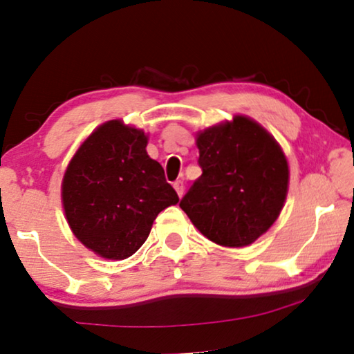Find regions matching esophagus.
<instances>
[{
  "instance_id": "34e87169",
  "label": "esophagus",
  "mask_w": 354,
  "mask_h": 354,
  "mask_svg": "<svg viewBox=\"0 0 354 354\" xmlns=\"http://www.w3.org/2000/svg\"><path fill=\"white\" fill-rule=\"evenodd\" d=\"M173 187H175V191H176V194L179 195V197H183V194H184V183L183 181H176L175 184H173Z\"/></svg>"
}]
</instances>
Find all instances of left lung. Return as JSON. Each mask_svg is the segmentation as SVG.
I'll list each match as a JSON object with an SVG mask.
<instances>
[{"label": "left lung", "instance_id": "left-lung-1", "mask_svg": "<svg viewBox=\"0 0 354 354\" xmlns=\"http://www.w3.org/2000/svg\"><path fill=\"white\" fill-rule=\"evenodd\" d=\"M197 147L202 176L179 207L214 243L251 245L270 229L286 200L289 168L281 147L245 115L200 131Z\"/></svg>", "mask_w": 354, "mask_h": 354}]
</instances>
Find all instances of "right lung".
<instances>
[{
    "instance_id": "obj_1",
    "label": "right lung",
    "mask_w": 354,
    "mask_h": 354,
    "mask_svg": "<svg viewBox=\"0 0 354 354\" xmlns=\"http://www.w3.org/2000/svg\"><path fill=\"white\" fill-rule=\"evenodd\" d=\"M143 130L109 120L84 141L68 165L62 200L81 243L106 259L140 250L162 209L179 202Z\"/></svg>"
}]
</instances>
